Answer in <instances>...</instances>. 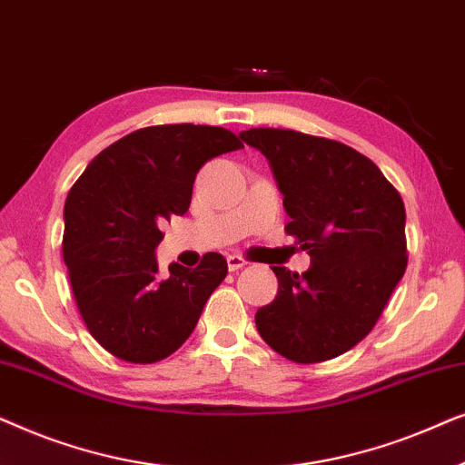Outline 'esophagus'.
Instances as JSON below:
<instances>
[{
    "label": "esophagus",
    "instance_id": "esophagus-1",
    "mask_svg": "<svg viewBox=\"0 0 465 465\" xmlns=\"http://www.w3.org/2000/svg\"><path fill=\"white\" fill-rule=\"evenodd\" d=\"M226 262H228V271L234 272V271L243 269V266L247 264V260L243 256H237V253H232V256L226 258Z\"/></svg>",
    "mask_w": 465,
    "mask_h": 465
}]
</instances>
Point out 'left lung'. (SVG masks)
<instances>
[{"mask_svg":"<svg viewBox=\"0 0 465 465\" xmlns=\"http://www.w3.org/2000/svg\"><path fill=\"white\" fill-rule=\"evenodd\" d=\"M241 139L271 163L290 215L285 232L311 256L302 275L271 266L275 301L258 309L266 345L298 364L358 345L406 271L402 196L371 158L326 137L250 129Z\"/></svg>","mask_w":465,"mask_h":465,"instance_id":"8db88e82","label":"left lung"}]
</instances>
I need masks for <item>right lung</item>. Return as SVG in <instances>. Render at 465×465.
I'll return each mask as SVG.
<instances>
[{"instance_id": "obj_1", "label": "right lung", "mask_w": 465, "mask_h": 465, "mask_svg": "<svg viewBox=\"0 0 465 465\" xmlns=\"http://www.w3.org/2000/svg\"><path fill=\"white\" fill-rule=\"evenodd\" d=\"M239 148L222 126H145L99 152L69 190L63 260L82 320L105 351L152 364L193 334L226 260L209 252L196 269L173 262L158 277L161 224L188 212L203 164Z\"/></svg>"}]
</instances>
